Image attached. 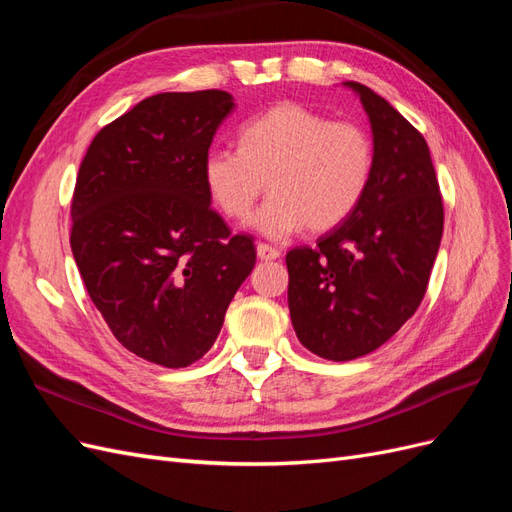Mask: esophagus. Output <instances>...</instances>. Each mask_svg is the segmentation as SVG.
<instances>
[{"instance_id":"34e87169","label":"esophagus","mask_w":512,"mask_h":512,"mask_svg":"<svg viewBox=\"0 0 512 512\" xmlns=\"http://www.w3.org/2000/svg\"><path fill=\"white\" fill-rule=\"evenodd\" d=\"M256 254H258L260 260H265V262L280 258V250H277V247H273V245H267V243H258L256 245Z\"/></svg>"}]
</instances>
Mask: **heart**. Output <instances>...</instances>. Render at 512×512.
<instances>
[{"label": "heart", "instance_id": "obj_1", "mask_svg": "<svg viewBox=\"0 0 512 512\" xmlns=\"http://www.w3.org/2000/svg\"><path fill=\"white\" fill-rule=\"evenodd\" d=\"M374 175V143L352 121H329L301 104H277L239 128V149H211L203 183L226 218L241 220L265 190L271 196L250 218L269 239L307 228L327 232L346 222Z\"/></svg>", "mask_w": 512, "mask_h": 512}]
</instances>
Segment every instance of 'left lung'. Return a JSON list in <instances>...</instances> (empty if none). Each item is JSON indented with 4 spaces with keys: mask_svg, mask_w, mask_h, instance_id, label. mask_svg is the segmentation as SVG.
Wrapping results in <instances>:
<instances>
[{
    "mask_svg": "<svg viewBox=\"0 0 512 512\" xmlns=\"http://www.w3.org/2000/svg\"><path fill=\"white\" fill-rule=\"evenodd\" d=\"M359 96L374 136V175L346 222L286 254L299 342L327 361L374 352L421 305L444 228L440 185L423 134L369 87Z\"/></svg>",
    "mask_w": 512,
    "mask_h": 512,
    "instance_id": "8db88e82",
    "label": "left lung"
}]
</instances>
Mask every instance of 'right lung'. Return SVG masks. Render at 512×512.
Returning a JSON list of instances; mask_svg holds the SVG:
<instances>
[{
  "label": "right lung",
  "mask_w": 512,
  "mask_h": 512,
  "mask_svg": "<svg viewBox=\"0 0 512 512\" xmlns=\"http://www.w3.org/2000/svg\"><path fill=\"white\" fill-rule=\"evenodd\" d=\"M235 100L158 94L102 128L76 177L70 245L117 342L162 367L203 359L256 262L211 209L203 160Z\"/></svg>",
  "instance_id": "right-lung-1"
}]
</instances>
